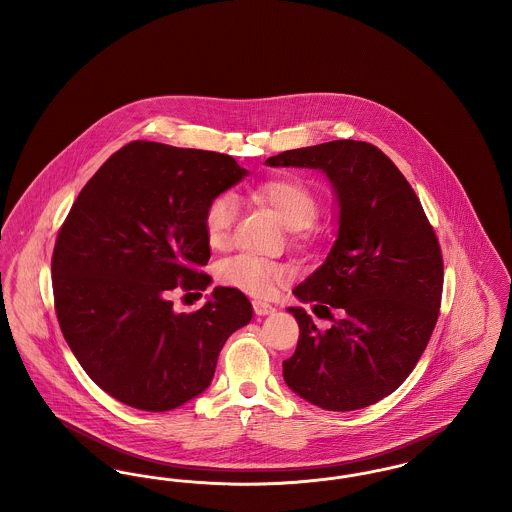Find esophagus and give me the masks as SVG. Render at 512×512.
Segmentation results:
<instances>
[{
    "instance_id": "34e87169",
    "label": "esophagus",
    "mask_w": 512,
    "mask_h": 512,
    "mask_svg": "<svg viewBox=\"0 0 512 512\" xmlns=\"http://www.w3.org/2000/svg\"><path fill=\"white\" fill-rule=\"evenodd\" d=\"M253 311H255L257 317H268V315L276 313V309L272 305L263 303V301H253Z\"/></svg>"
}]
</instances>
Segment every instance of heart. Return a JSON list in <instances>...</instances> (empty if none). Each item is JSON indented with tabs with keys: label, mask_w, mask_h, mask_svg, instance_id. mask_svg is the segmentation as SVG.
<instances>
[{
	"label": "heart",
	"mask_w": 512,
	"mask_h": 512,
	"mask_svg": "<svg viewBox=\"0 0 512 512\" xmlns=\"http://www.w3.org/2000/svg\"><path fill=\"white\" fill-rule=\"evenodd\" d=\"M251 195L272 209L278 219L290 230L303 232L317 215V197L313 190L295 176H274L257 184ZM238 217V203L230 194L215 195L203 211V228L207 242L213 247H222L230 240L232 226ZM286 270L259 257L238 255L222 261L219 267V280L234 290L267 297L274 292L276 284L282 282Z\"/></svg>",
	"instance_id": "1"
}]
</instances>
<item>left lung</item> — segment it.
Masks as SVG:
<instances>
[{
	"label": "left lung",
	"mask_w": 512,
	"mask_h": 512,
	"mask_svg": "<svg viewBox=\"0 0 512 512\" xmlns=\"http://www.w3.org/2000/svg\"><path fill=\"white\" fill-rule=\"evenodd\" d=\"M268 167L324 172L338 203V234L324 263L293 295L328 317L318 330L303 307L284 382L326 411H357L397 390L434 332L443 261L434 228L411 184L378 147L334 140L268 157Z\"/></svg>",
	"instance_id": "left-lung-1"
}]
</instances>
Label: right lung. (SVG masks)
<instances>
[{
  "label": "right lung",
  "instance_id": "obj_1",
  "mask_svg": "<svg viewBox=\"0 0 512 512\" xmlns=\"http://www.w3.org/2000/svg\"><path fill=\"white\" fill-rule=\"evenodd\" d=\"M249 172L230 155L130 142L82 188L59 230L51 278L61 332L86 374L128 407L163 413L209 388L226 340L253 317L217 286L195 313L171 292L205 290V205Z\"/></svg>",
  "mask_w": 512,
  "mask_h": 512
}]
</instances>
